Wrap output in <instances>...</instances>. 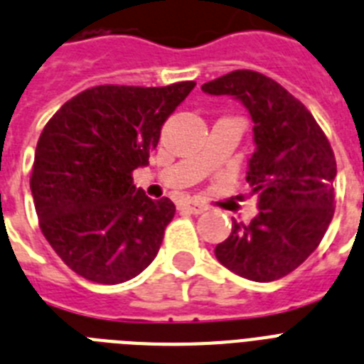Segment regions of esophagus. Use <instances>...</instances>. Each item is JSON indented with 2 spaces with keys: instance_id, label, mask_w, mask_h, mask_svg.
<instances>
[{
  "instance_id": "esophagus-1",
  "label": "esophagus",
  "mask_w": 364,
  "mask_h": 364,
  "mask_svg": "<svg viewBox=\"0 0 364 364\" xmlns=\"http://www.w3.org/2000/svg\"><path fill=\"white\" fill-rule=\"evenodd\" d=\"M181 209H185L187 213H192V215H200V213L205 211V205L200 202H196V200H187V202L181 203Z\"/></svg>"
}]
</instances>
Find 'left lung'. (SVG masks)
Here are the masks:
<instances>
[{"instance_id": "left-lung-1", "label": "left lung", "mask_w": 364, "mask_h": 364, "mask_svg": "<svg viewBox=\"0 0 364 364\" xmlns=\"http://www.w3.org/2000/svg\"><path fill=\"white\" fill-rule=\"evenodd\" d=\"M202 90L241 100L254 121L256 141L247 181L258 194L259 213L249 224L233 220L215 256L243 279H282L318 249L329 228L335 153L306 106L262 73L233 70Z\"/></svg>"}]
</instances>
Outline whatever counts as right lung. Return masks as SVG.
<instances>
[{
	"label": "right lung",
	"instance_id": "right-lung-1",
	"mask_svg": "<svg viewBox=\"0 0 364 364\" xmlns=\"http://www.w3.org/2000/svg\"><path fill=\"white\" fill-rule=\"evenodd\" d=\"M194 85H95L41 132L29 179L38 226L80 277L119 284L155 259L176 205L147 198L132 172L149 164L164 121Z\"/></svg>",
	"mask_w": 364,
	"mask_h": 364
}]
</instances>
